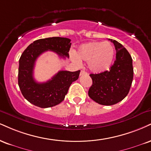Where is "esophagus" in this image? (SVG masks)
<instances>
[{
	"instance_id": "esophagus-1",
	"label": "esophagus",
	"mask_w": 151,
	"mask_h": 151,
	"mask_svg": "<svg viewBox=\"0 0 151 151\" xmlns=\"http://www.w3.org/2000/svg\"><path fill=\"white\" fill-rule=\"evenodd\" d=\"M85 74H87V72H85V71H83V70H81L80 72V76L85 75Z\"/></svg>"
}]
</instances>
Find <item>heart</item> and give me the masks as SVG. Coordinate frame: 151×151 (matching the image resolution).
<instances>
[{"label":"heart","instance_id":"obj_1","mask_svg":"<svg viewBox=\"0 0 151 151\" xmlns=\"http://www.w3.org/2000/svg\"><path fill=\"white\" fill-rule=\"evenodd\" d=\"M115 58V49L108 41H91L78 48L77 53L72 55V59L79 64L80 60L88 62L91 72L100 73L110 68Z\"/></svg>","mask_w":151,"mask_h":151}]
</instances>
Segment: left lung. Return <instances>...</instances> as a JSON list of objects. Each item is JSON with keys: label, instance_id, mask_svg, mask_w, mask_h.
I'll list each match as a JSON object with an SVG mask.
<instances>
[{"label": "left lung", "instance_id": "obj_1", "mask_svg": "<svg viewBox=\"0 0 151 151\" xmlns=\"http://www.w3.org/2000/svg\"><path fill=\"white\" fill-rule=\"evenodd\" d=\"M114 43L116 60L109 71L91 74L92 83L88 96L99 104L112 105L120 102L127 96L134 77L132 58L121 43L109 39Z\"/></svg>", "mask_w": 151, "mask_h": 151}]
</instances>
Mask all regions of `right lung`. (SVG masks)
<instances>
[{"mask_svg": "<svg viewBox=\"0 0 151 151\" xmlns=\"http://www.w3.org/2000/svg\"><path fill=\"white\" fill-rule=\"evenodd\" d=\"M71 40L68 38L51 37L36 40L22 54L19 60L18 84L24 97L39 108L53 107L65 99L73 81L77 80L80 70L59 71L51 79L39 83L34 78L36 59L47 50L55 52L60 57H69Z\"/></svg>", "mask_w": 151, "mask_h": 151, "instance_id": "obj_1", "label": "right lung"}]
</instances>
